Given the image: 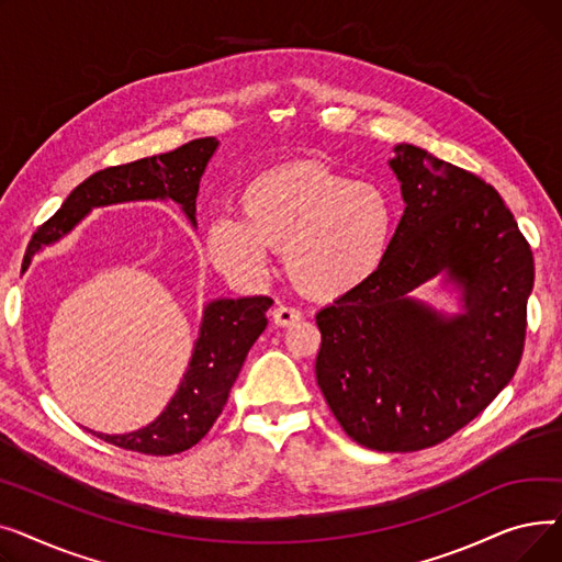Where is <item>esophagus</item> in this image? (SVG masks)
<instances>
[{
	"instance_id": "esophagus-1",
	"label": "esophagus",
	"mask_w": 562,
	"mask_h": 562,
	"mask_svg": "<svg viewBox=\"0 0 562 562\" xmlns=\"http://www.w3.org/2000/svg\"><path fill=\"white\" fill-rule=\"evenodd\" d=\"M273 323L278 328H286V326H293V323H299L303 318V314L296 310V307H286V305H278L273 312Z\"/></svg>"
}]
</instances>
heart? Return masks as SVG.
<instances>
[{
    "mask_svg": "<svg viewBox=\"0 0 562 562\" xmlns=\"http://www.w3.org/2000/svg\"><path fill=\"white\" fill-rule=\"evenodd\" d=\"M394 229L396 206L385 189L299 159L244 184L239 216L223 212L206 223L204 255L232 284L257 286L269 278L271 248L284 250L291 282L330 301L380 271Z\"/></svg>",
    "mask_w": 562,
    "mask_h": 562,
    "instance_id": "b5f03b06",
    "label": "heart"
}]
</instances>
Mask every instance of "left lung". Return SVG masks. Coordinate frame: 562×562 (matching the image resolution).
<instances>
[{"instance_id":"left-lung-1","label":"left lung","mask_w":562,"mask_h":562,"mask_svg":"<svg viewBox=\"0 0 562 562\" xmlns=\"http://www.w3.org/2000/svg\"><path fill=\"white\" fill-rule=\"evenodd\" d=\"M387 164L405 210L380 271L318 310L316 382L348 437L407 453L451 437L508 385L536 266L479 175L412 143ZM432 281L454 296L453 313L416 296Z\"/></svg>"}]
</instances>
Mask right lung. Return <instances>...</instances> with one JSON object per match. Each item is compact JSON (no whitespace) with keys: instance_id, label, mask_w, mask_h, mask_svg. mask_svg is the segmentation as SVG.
<instances>
[{"instance_id":"obj_1","label":"right lung","mask_w":562,"mask_h":562,"mask_svg":"<svg viewBox=\"0 0 562 562\" xmlns=\"http://www.w3.org/2000/svg\"><path fill=\"white\" fill-rule=\"evenodd\" d=\"M216 150L218 138H195L177 150L93 172L64 200L61 210L38 227L29 241L22 269H29L45 248L66 239L100 206L147 200L175 202L191 227H198L195 198L204 168ZM271 305L269 296L214 299L204 303L189 367L161 415L130 432L86 430L109 445L147 456H172L198 445L223 412L248 350L266 330V312Z\"/></svg>"}]
</instances>
